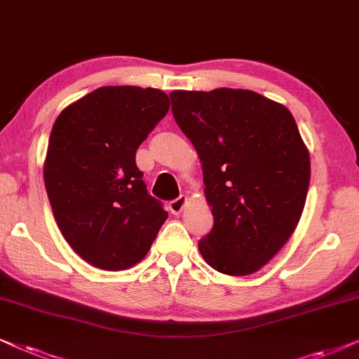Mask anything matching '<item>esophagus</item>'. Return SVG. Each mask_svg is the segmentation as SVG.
Masks as SVG:
<instances>
[{
	"label": "esophagus",
	"mask_w": 359,
	"mask_h": 359,
	"mask_svg": "<svg viewBox=\"0 0 359 359\" xmlns=\"http://www.w3.org/2000/svg\"><path fill=\"white\" fill-rule=\"evenodd\" d=\"M185 203H187V197H184V195H180L179 198L172 200V202L169 203V210H170V213H172V215H179V213L182 212V210H184Z\"/></svg>",
	"instance_id": "esophagus-1"
}]
</instances>
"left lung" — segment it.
Here are the masks:
<instances>
[{
  "label": "left lung",
  "mask_w": 359,
  "mask_h": 359,
  "mask_svg": "<svg viewBox=\"0 0 359 359\" xmlns=\"http://www.w3.org/2000/svg\"><path fill=\"white\" fill-rule=\"evenodd\" d=\"M170 100L215 219L200 255L223 274H252L289 241L307 198L310 156L292 113L241 88L175 90Z\"/></svg>",
  "instance_id": "8db88e82"
}]
</instances>
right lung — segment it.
<instances>
[{
	"label": "right lung",
	"mask_w": 359,
	"mask_h": 359,
	"mask_svg": "<svg viewBox=\"0 0 359 359\" xmlns=\"http://www.w3.org/2000/svg\"><path fill=\"white\" fill-rule=\"evenodd\" d=\"M169 107L157 88L100 87L52 126L44 161L52 213L72 250L98 269L141 262L167 219L141 180L136 151Z\"/></svg>",
	"instance_id": "right-lung-1"
}]
</instances>
